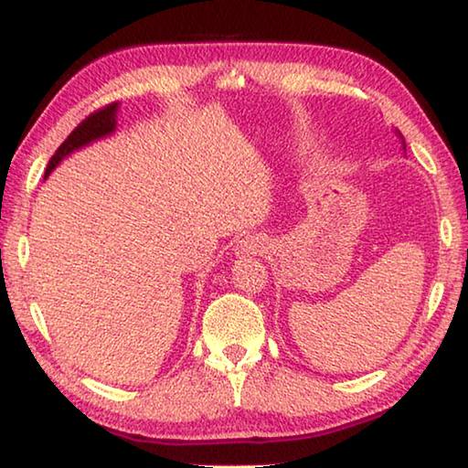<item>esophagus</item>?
I'll return each instance as SVG.
<instances>
[{
    "instance_id": "1",
    "label": "esophagus",
    "mask_w": 468,
    "mask_h": 468,
    "mask_svg": "<svg viewBox=\"0 0 468 468\" xmlns=\"http://www.w3.org/2000/svg\"><path fill=\"white\" fill-rule=\"evenodd\" d=\"M264 248V243L258 239V237H245L237 245V253H260Z\"/></svg>"
}]
</instances>
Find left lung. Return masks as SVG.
<instances>
[{"mask_svg": "<svg viewBox=\"0 0 468 468\" xmlns=\"http://www.w3.org/2000/svg\"><path fill=\"white\" fill-rule=\"evenodd\" d=\"M394 133H396V136H399V138H400V142H402V148H405V150H407V144H405V138H402V133H400L399 130H396Z\"/></svg>", "mask_w": 468, "mask_h": 468, "instance_id": "left-lung-1", "label": "left lung"}]
</instances>
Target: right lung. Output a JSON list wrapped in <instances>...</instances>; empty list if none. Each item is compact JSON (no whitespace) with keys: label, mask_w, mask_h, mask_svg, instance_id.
I'll return each instance as SVG.
<instances>
[{"label":"right lung","mask_w":468,"mask_h":468,"mask_svg":"<svg viewBox=\"0 0 468 468\" xmlns=\"http://www.w3.org/2000/svg\"><path fill=\"white\" fill-rule=\"evenodd\" d=\"M117 109H120V102H111V105L94 111V113L86 117V120L78 125L72 133H69L66 142H63V144L55 150V154L51 156L49 165H47L45 179L49 177V173L58 167L63 158H66L68 154H72L74 150L90 144V142L99 140V138H105V136H109V133H113L115 125H117V122H115Z\"/></svg>","instance_id":"add662e5"}]
</instances>
